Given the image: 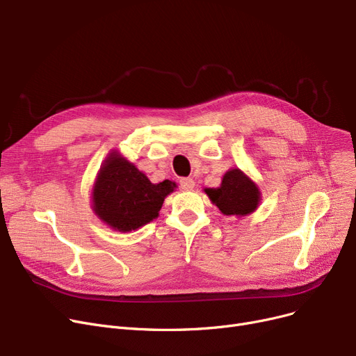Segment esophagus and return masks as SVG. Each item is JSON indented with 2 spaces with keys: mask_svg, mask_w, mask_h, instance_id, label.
Here are the masks:
<instances>
[{
  "mask_svg": "<svg viewBox=\"0 0 356 356\" xmlns=\"http://www.w3.org/2000/svg\"><path fill=\"white\" fill-rule=\"evenodd\" d=\"M180 188L184 191H192L195 188V180L192 177H181L179 180Z\"/></svg>",
  "mask_w": 356,
  "mask_h": 356,
  "instance_id": "1",
  "label": "esophagus"
}]
</instances>
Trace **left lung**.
<instances>
[{
  "instance_id": "1",
  "label": "left lung",
  "mask_w": 356,
  "mask_h": 356,
  "mask_svg": "<svg viewBox=\"0 0 356 356\" xmlns=\"http://www.w3.org/2000/svg\"><path fill=\"white\" fill-rule=\"evenodd\" d=\"M204 192L227 216H247L258 208L261 200L258 186L239 168L228 170L218 189Z\"/></svg>"
}]
</instances>
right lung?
Here are the masks:
<instances>
[{
    "label": "right lung",
    "instance_id": "1",
    "mask_svg": "<svg viewBox=\"0 0 356 356\" xmlns=\"http://www.w3.org/2000/svg\"><path fill=\"white\" fill-rule=\"evenodd\" d=\"M175 189V181L154 184L133 163L112 152L93 184L92 208L112 229L129 232L156 219L165 196Z\"/></svg>",
    "mask_w": 356,
    "mask_h": 356
}]
</instances>
